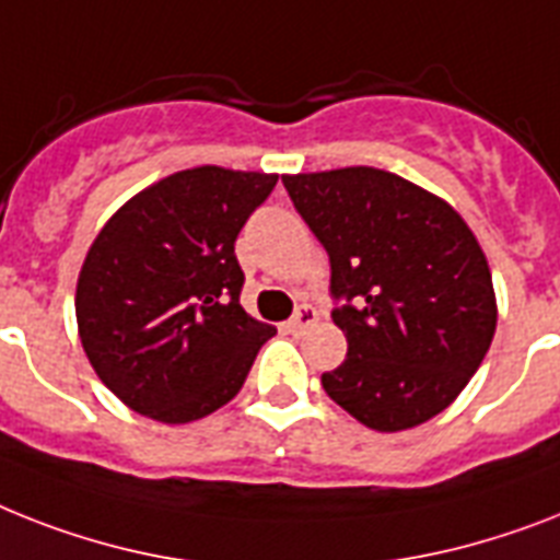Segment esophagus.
I'll return each instance as SVG.
<instances>
[{"instance_id": "1", "label": "esophagus", "mask_w": 560, "mask_h": 560, "mask_svg": "<svg viewBox=\"0 0 560 560\" xmlns=\"http://www.w3.org/2000/svg\"><path fill=\"white\" fill-rule=\"evenodd\" d=\"M316 319H319V313L313 311L311 304H302V307H299V311H295L293 316H290L288 330H293V334H299V330H304V327L316 325Z\"/></svg>"}]
</instances>
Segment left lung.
Masks as SVG:
<instances>
[{"mask_svg": "<svg viewBox=\"0 0 560 560\" xmlns=\"http://www.w3.org/2000/svg\"><path fill=\"white\" fill-rule=\"evenodd\" d=\"M330 256L348 357L322 374L336 406L374 431H406L452 406L498 325L492 272L460 212L374 166L281 175Z\"/></svg>", "mask_w": 560, "mask_h": 560, "instance_id": "obj_1", "label": "left lung"}]
</instances>
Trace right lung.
<instances>
[{
    "mask_svg": "<svg viewBox=\"0 0 560 560\" xmlns=\"http://www.w3.org/2000/svg\"><path fill=\"white\" fill-rule=\"evenodd\" d=\"M279 175L175 172L122 203L85 253L77 330L131 411L180 425L235 397L276 327L241 307L235 238Z\"/></svg>",
    "mask_w": 560,
    "mask_h": 560,
    "instance_id": "obj_1",
    "label": "right lung"
}]
</instances>
